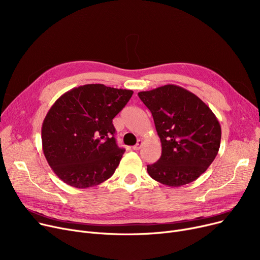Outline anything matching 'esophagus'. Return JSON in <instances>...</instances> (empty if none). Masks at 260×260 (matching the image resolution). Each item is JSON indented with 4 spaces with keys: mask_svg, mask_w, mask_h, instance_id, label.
Here are the masks:
<instances>
[{
    "mask_svg": "<svg viewBox=\"0 0 260 260\" xmlns=\"http://www.w3.org/2000/svg\"><path fill=\"white\" fill-rule=\"evenodd\" d=\"M142 144H143L142 140H138L137 143H136V145L133 146V149H134V151H139V149H140L141 146H142Z\"/></svg>",
    "mask_w": 260,
    "mask_h": 260,
    "instance_id": "34e87169",
    "label": "esophagus"
}]
</instances>
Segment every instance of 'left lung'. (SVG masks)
<instances>
[{
    "mask_svg": "<svg viewBox=\"0 0 260 260\" xmlns=\"http://www.w3.org/2000/svg\"><path fill=\"white\" fill-rule=\"evenodd\" d=\"M151 111L161 141V157L147 173L168 186L193 182L219 151L221 127L211 108L183 87L168 84L138 92Z\"/></svg>",
    "mask_w": 260,
    "mask_h": 260,
    "instance_id": "obj_1",
    "label": "left lung"
}]
</instances>
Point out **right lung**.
<instances>
[{
    "instance_id": "1",
    "label": "right lung",
    "mask_w": 260,
    "mask_h": 260,
    "mask_svg": "<svg viewBox=\"0 0 260 260\" xmlns=\"http://www.w3.org/2000/svg\"><path fill=\"white\" fill-rule=\"evenodd\" d=\"M133 90L86 84L63 93L42 124L43 153L66 184L86 188L111 178L124 149L115 139L113 119Z\"/></svg>"
}]
</instances>
